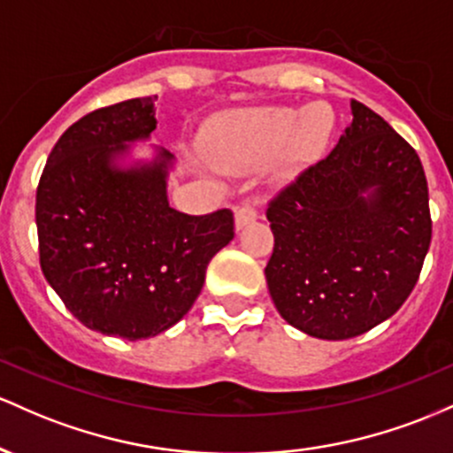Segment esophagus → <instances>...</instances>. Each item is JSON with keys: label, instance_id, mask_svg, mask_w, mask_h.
<instances>
[{"label": "esophagus", "instance_id": "1", "mask_svg": "<svg viewBox=\"0 0 453 453\" xmlns=\"http://www.w3.org/2000/svg\"><path fill=\"white\" fill-rule=\"evenodd\" d=\"M257 216H258V210L254 205H250V203H248V205L240 207V210H237V213H235V225H237V228L250 225V222L257 220Z\"/></svg>", "mask_w": 453, "mask_h": 453}]
</instances>
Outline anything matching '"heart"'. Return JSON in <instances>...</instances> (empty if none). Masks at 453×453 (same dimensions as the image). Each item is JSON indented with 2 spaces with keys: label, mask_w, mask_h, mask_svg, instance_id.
Masks as SVG:
<instances>
[{
  "label": "heart",
  "mask_w": 453,
  "mask_h": 453,
  "mask_svg": "<svg viewBox=\"0 0 453 453\" xmlns=\"http://www.w3.org/2000/svg\"><path fill=\"white\" fill-rule=\"evenodd\" d=\"M332 128V117L319 106L308 111L257 109L226 117L211 136V156L222 169H250L272 160L295 141L299 151H312L323 143Z\"/></svg>",
  "instance_id": "b5f03b06"
}]
</instances>
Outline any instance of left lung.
<instances>
[{
  "instance_id": "left-lung-1",
  "label": "left lung",
  "mask_w": 453,
  "mask_h": 453,
  "mask_svg": "<svg viewBox=\"0 0 453 453\" xmlns=\"http://www.w3.org/2000/svg\"><path fill=\"white\" fill-rule=\"evenodd\" d=\"M267 203L269 293L293 327L347 340L389 319L418 284L432 240L418 151L372 109ZM369 196H365V192Z\"/></svg>"
}]
</instances>
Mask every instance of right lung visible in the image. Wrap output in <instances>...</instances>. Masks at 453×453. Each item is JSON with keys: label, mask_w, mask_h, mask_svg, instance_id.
Listing matches in <instances>:
<instances>
[{"label": "right lung", "mask_w": 453, "mask_h": 453, "mask_svg": "<svg viewBox=\"0 0 453 453\" xmlns=\"http://www.w3.org/2000/svg\"><path fill=\"white\" fill-rule=\"evenodd\" d=\"M151 130V98L91 111L59 136L35 192L44 278L85 327L124 340L180 321L213 254L235 237L231 210L190 216L169 207V151L145 169L111 166L126 141Z\"/></svg>", "instance_id": "obj_1"}]
</instances>
